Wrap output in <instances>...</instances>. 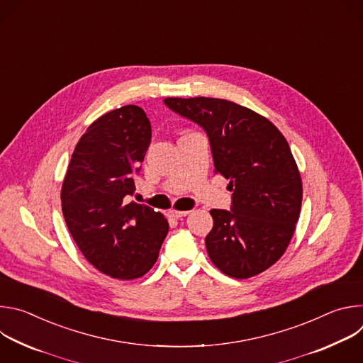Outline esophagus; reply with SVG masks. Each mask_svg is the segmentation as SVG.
Returning a JSON list of instances; mask_svg holds the SVG:
<instances>
[{"mask_svg": "<svg viewBox=\"0 0 363 363\" xmlns=\"http://www.w3.org/2000/svg\"><path fill=\"white\" fill-rule=\"evenodd\" d=\"M188 214H189V211H177V210L169 211V217H172V218H182V217H186Z\"/></svg>", "mask_w": 363, "mask_h": 363, "instance_id": "34e87169", "label": "esophagus"}]
</instances>
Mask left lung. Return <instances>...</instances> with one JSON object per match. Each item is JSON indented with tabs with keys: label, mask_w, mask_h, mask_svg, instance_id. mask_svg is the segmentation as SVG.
Masks as SVG:
<instances>
[{
	"label": "left lung",
	"mask_w": 363,
	"mask_h": 363,
	"mask_svg": "<svg viewBox=\"0 0 363 363\" xmlns=\"http://www.w3.org/2000/svg\"><path fill=\"white\" fill-rule=\"evenodd\" d=\"M165 105L203 128L216 174L230 179L231 211L211 210L205 247L225 276L248 279L287 250L300 216L303 186L286 138L264 116L214 97H167Z\"/></svg>",
	"instance_id": "left-lung-1"
}]
</instances>
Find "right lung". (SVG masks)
<instances>
[{
    "label": "right lung",
    "instance_id": "obj_1",
    "mask_svg": "<svg viewBox=\"0 0 363 363\" xmlns=\"http://www.w3.org/2000/svg\"><path fill=\"white\" fill-rule=\"evenodd\" d=\"M150 136L139 106L101 115L77 142L62 185V211L79 250L93 267L119 280L146 274L169 230L161 213L126 202Z\"/></svg>",
    "mask_w": 363,
    "mask_h": 363
}]
</instances>
